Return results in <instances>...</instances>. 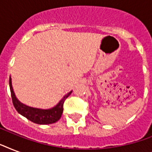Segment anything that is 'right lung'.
<instances>
[{"label":"right lung","mask_w":152,"mask_h":152,"mask_svg":"<svg viewBox=\"0 0 152 152\" xmlns=\"http://www.w3.org/2000/svg\"><path fill=\"white\" fill-rule=\"evenodd\" d=\"M9 87H10L11 96H12L13 106L17 110L18 113L24 116L25 118H27L32 122L39 124V125L53 124L59 120L63 113V105H64V101L72 93V91H70L66 95H64V98L60 101L59 103L53 108L50 109V110H41V109L29 107L20 102V101L15 97L14 91H13L11 77L9 78Z\"/></svg>","instance_id":"add662e5"}]
</instances>
